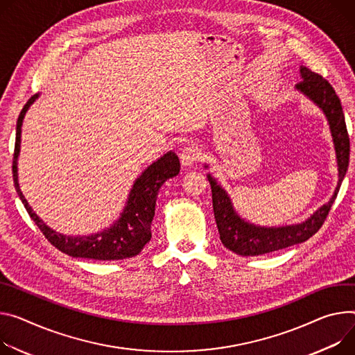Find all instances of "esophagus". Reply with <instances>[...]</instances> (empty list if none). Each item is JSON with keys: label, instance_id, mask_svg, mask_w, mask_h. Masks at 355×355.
<instances>
[{"label": "esophagus", "instance_id": "1", "mask_svg": "<svg viewBox=\"0 0 355 355\" xmlns=\"http://www.w3.org/2000/svg\"><path fill=\"white\" fill-rule=\"evenodd\" d=\"M198 158H200V150L196 146L185 147L180 154V161L184 167H189L194 163H197Z\"/></svg>", "mask_w": 355, "mask_h": 355}]
</instances>
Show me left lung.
<instances>
[{
	"instance_id": "1",
	"label": "left lung",
	"mask_w": 355,
	"mask_h": 355,
	"mask_svg": "<svg viewBox=\"0 0 355 355\" xmlns=\"http://www.w3.org/2000/svg\"><path fill=\"white\" fill-rule=\"evenodd\" d=\"M303 80L297 83V89L321 109L330 123L333 140L336 144L338 159V184L336 192L329 204L321 207L311 218L299 225L282 228H261L242 220L234 211L228 196L208 174V181L212 189V207L223 246L241 256H257L275 250H280L296 243H302L311 238L326 220L331 205L338 194L343 178L347 173L349 161V137L345 125V119L341 102L333 86L321 75L310 71L309 68L300 69Z\"/></svg>"
}]
</instances>
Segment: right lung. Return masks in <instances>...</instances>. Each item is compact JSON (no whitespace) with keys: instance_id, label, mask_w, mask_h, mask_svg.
I'll list each match as a JSON object with an SVG mask.
<instances>
[{"instance_id":"add662e5","label":"right lung","mask_w":355,"mask_h":355,"mask_svg":"<svg viewBox=\"0 0 355 355\" xmlns=\"http://www.w3.org/2000/svg\"><path fill=\"white\" fill-rule=\"evenodd\" d=\"M37 98L38 94L31 96V99L25 103L19 113L17 121L15 148L12 158L14 185L31 219L37 223V227L51 245H53L60 252L73 257H85V259L94 261H119L139 254L151 238V220L154 218L158 189L167 180L178 175L180 173L178 157L175 155V153L171 151L164 154L158 161H155L154 164H151L140 175V178L136 180L130 196H128L127 207L121 214V218L110 230L90 236L76 238L56 234L55 231L49 230L37 216V214L31 209L19 189L17 177V158L19 154L22 119L28 107Z\"/></svg>"}]
</instances>
